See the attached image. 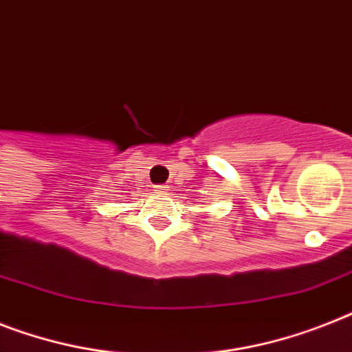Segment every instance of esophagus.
<instances>
[{
    "mask_svg": "<svg viewBox=\"0 0 352 352\" xmlns=\"http://www.w3.org/2000/svg\"><path fill=\"white\" fill-rule=\"evenodd\" d=\"M155 190L159 191V193H168V186L166 184H159V186H155Z\"/></svg>",
    "mask_w": 352,
    "mask_h": 352,
    "instance_id": "34e87169",
    "label": "esophagus"
}]
</instances>
